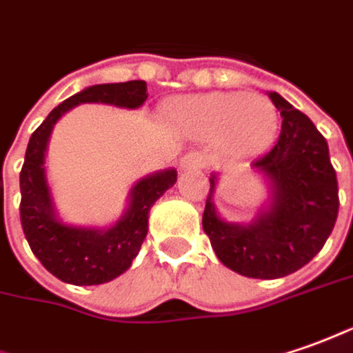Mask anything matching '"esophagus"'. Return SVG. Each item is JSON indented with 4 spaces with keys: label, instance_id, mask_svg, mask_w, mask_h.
Returning a JSON list of instances; mask_svg holds the SVG:
<instances>
[{
    "label": "esophagus",
    "instance_id": "1",
    "mask_svg": "<svg viewBox=\"0 0 353 353\" xmlns=\"http://www.w3.org/2000/svg\"><path fill=\"white\" fill-rule=\"evenodd\" d=\"M179 164H181V168H205L208 164V158L205 152L193 150V152H187Z\"/></svg>",
    "mask_w": 353,
    "mask_h": 353
}]
</instances>
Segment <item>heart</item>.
Here are the masks:
<instances>
[{
	"label": "heart",
	"instance_id": "1",
	"mask_svg": "<svg viewBox=\"0 0 353 353\" xmlns=\"http://www.w3.org/2000/svg\"><path fill=\"white\" fill-rule=\"evenodd\" d=\"M170 119L189 135H218L228 148L249 152L272 139L278 112L265 96L212 92L176 102L170 108Z\"/></svg>",
	"mask_w": 353,
	"mask_h": 353
}]
</instances>
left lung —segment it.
Returning a JSON list of instances; mask_svg holds the SVG:
<instances>
[{
  "label": "left lung",
  "mask_w": 353,
  "mask_h": 353,
  "mask_svg": "<svg viewBox=\"0 0 353 353\" xmlns=\"http://www.w3.org/2000/svg\"><path fill=\"white\" fill-rule=\"evenodd\" d=\"M268 98L280 110L282 129L251 166L270 179V207L247 226L220 220L210 201L216 183L212 176L203 212V230L216 257L237 274L263 280L305 267L330 236L340 205L325 137L282 96L270 92Z\"/></svg>",
  "instance_id": "obj_1"
}]
</instances>
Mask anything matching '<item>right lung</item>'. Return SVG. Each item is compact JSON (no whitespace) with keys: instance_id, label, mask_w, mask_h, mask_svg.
<instances>
[{"instance_id":"add662e5","label":"right lung","mask_w":353,"mask_h":353,"mask_svg":"<svg viewBox=\"0 0 353 353\" xmlns=\"http://www.w3.org/2000/svg\"><path fill=\"white\" fill-rule=\"evenodd\" d=\"M146 98L145 81L88 86L54 108L28 141L25 164L19 176L21 226L38 261L61 282L94 286L123 274L145 241L150 207L176 183L177 172L164 170L141 179L131 191L125 214L110 230L65 226L54 214L44 174V152L52 127L65 112L83 102L139 108L145 104Z\"/></svg>"}]
</instances>
